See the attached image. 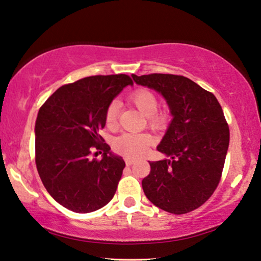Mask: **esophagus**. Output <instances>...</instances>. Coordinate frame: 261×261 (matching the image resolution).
I'll use <instances>...</instances> for the list:
<instances>
[{"label":"esophagus","instance_id":"esophagus-1","mask_svg":"<svg viewBox=\"0 0 261 261\" xmlns=\"http://www.w3.org/2000/svg\"><path fill=\"white\" fill-rule=\"evenodd\" d=\"M134 162L135 161L134 160H131V159H125V164L127 167H130V166H132V164H134Z\"/></svg>","mask_w":261,"mask_h":261}]
</instances>
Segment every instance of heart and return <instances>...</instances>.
<instances>
[{
    "instance_id": "obj_1",
    "label": "heart",
    "mask_w": 261,
    "mask_h": 261,
    "mask_svg": "<svg viewBox=\"0 0 261 261\" xmlns=\"http://www.w3.org/2000/svg\"><path fill=\"white\" fill-rule=\"evenodd\" d=\"M129 101L135 105L143 115L146 116L148 124L152 129H163L168 123V113L159 111V99L155 93L146 89H137L129 95ZM119 105L112 101L105 111V124L109 129L117 126ZM153 143V138L148 134H123L115 138L113 150L127 159H137L142 156Z\"/></svg>"
}]
</instances>
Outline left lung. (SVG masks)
<instances>
[{
	"label": "left lung",
	"instance_id": "obj_1",
	"mask_svg": "<svg viewBox=\"0 0 261 261\" xmlns=\"http://www.w3.org/2000/svg\"><path fill=\"white\" fill-rule=\"evenodd\" d=\"M136 84L160 92L172 120L157 150L170 157L150 163L142 187L149 201L171 214L202 205L221 179L229 127L212 92L183 75L132 74Z\"/></svg>",
	"mask_w": 261,
	"mask_h": 261
}]
</instances>
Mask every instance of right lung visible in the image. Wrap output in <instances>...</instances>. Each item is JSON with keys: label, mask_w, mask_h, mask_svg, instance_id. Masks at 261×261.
Instances as JSON below:
<instances>
[{"label": "right lung", "mask_w": 261, "mask_h": 261, "mask_svg": "<svg viewBox=\"0 0 261 261\" xmlns=\"http://www.w3.org/2000/svg\"><path fill=\"white\" fill-rule=\"evenodd\" d=\"M132 84L126 74L87 76L59 87L39 110L36 169L49 195L69 211L94 212L115 195L125 162L99 130L113 98ZM94 148L103 151L101 160H90Z\"/></svg>", "instance_id": "add662e5"}]
</instances>
